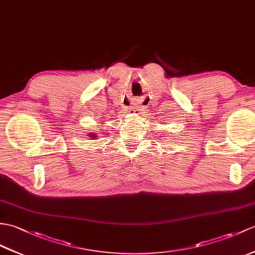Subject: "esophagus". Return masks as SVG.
<instances>
[{
    "label": "esophagus",
    "instance_id": "1",
    "mask_svg": "<svg viewBox=\"0 0 255 255\" xmlns=\"http://www.w3.org/2000/svg\"><path fill=\"white\" fill-rule=\"evenodd\" d=\"M130 111H131L132 113H139L140 108L139 106H132V108H130Z\"/></svg>",
    "mask_w": 255,
    "mask_h": 255
}]
</instances>
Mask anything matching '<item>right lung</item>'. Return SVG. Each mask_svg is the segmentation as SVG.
Masks as SVG:
<instances>
[{
  "instance_id": "1",
  "label": "right lung",
  "mask_w": 255,
  "mask_h": 255,
  "mask_svg": "<svg viewBox=\"0 0 255 255\" xmlns=\"http://www.w3.org/2000/svg\"><path fill=\"white\" fill-rule=\"evenodd\" d=\"M89 138H97V134L94 132H89Z\"/></svg>"
}]
</instances>
